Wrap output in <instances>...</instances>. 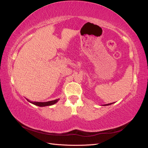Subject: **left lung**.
I'll use <instances>...</instances> for the list:
<instances>
[{"label":"left lung","mask_w":148,"mask_h":148,"mask_svg":"<svg viewBox=\"0 0 148 148\" xmlns=\"http://www.w3.org/2000/svg\"><path fill=\"white\" fill-rule=\"evenodd\" d=\"M112 104H113V103H110V104H104V105H103V106H109V105H111Z\"/></svg>","instance_id":"8db88e82"}]
</instances>
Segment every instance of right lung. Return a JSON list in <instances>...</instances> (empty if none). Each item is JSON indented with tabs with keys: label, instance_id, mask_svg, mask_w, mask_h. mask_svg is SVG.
Returning a JSON list of instances; mask_svg holds the SVG:
<instances>
[{
	"label": "right lung",
	"instance_id": "obj_1",
	"mask_svg": "<svg viewBox=\"0 0 148 148\" xmlns=\"http://www.w3.org/2000/svg\"><path fill=\"white\" fill-rule=\"evenodd\" d=\"M28 102L32 103L35 106H38L39 107H45V106H52L55 104L56 103H57L58 101H59V99H57L53 101H48V102H33V101H30L29 100L26 99Z\"/></svg>",
	"mask_w": 148,
	"mask_h": 148
}]
</instances>
